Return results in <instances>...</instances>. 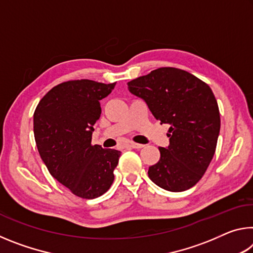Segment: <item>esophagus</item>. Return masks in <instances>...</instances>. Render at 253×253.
<instances>
[{
	"label": "esophagus",
	"mask_w": 253,
	"mask_h": 253,
	"mask_svg": "<svg viewBox=\"0 0 253 253\" xmlns=\"http://www.w3.org/2000/svg\"><path fill=\"white\" fill-rule=\"evenodd\" d=\"M127 146H129V147H131V148L140 149V148L144 147V145H142V144H136V143H128Z\"/></svg>",
	"instance_id": "esophagus-1"
}]
</instances>
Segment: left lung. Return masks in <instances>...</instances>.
Segmentation results:
<instances>
[{
  "label": "left lung",
  "mask_w": 253,
  "mask_h": 253,
  "mask_svg": "<svg viewBox=\"0 0 253 253\" xmlns=\"http://www.w3.org/2000/svg\"><path fill=\"white\" fill-rule=\"evenodd\" d=\"M128 90L146 102L154 117L170 126L169 145L148 176L162 188L182 192L202 178L215 153L220 111L211 88L190 72L158 68L129 81Z\"/></svg>",
  "instance_id": "8db88e82"
}]
</instances>
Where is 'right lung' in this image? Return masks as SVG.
<instances>
[{"label": "right lung", "mask_w": 253, "mask_h": 253, "mask_svg": "<svg viewBox=\"0 0 253 253\" xmlns=\"http://www.w3.org/2000/svg\"><path fill=\"white\" fill-rule=\"evenodd\" d=\"M116 85L71 80L55 85L33 115L34 138L50 174L75 195L95 199L109 190L121 152L91 145L100 100Z\"/></svg>", "instance_id": "obj_1"}]
</instances>
